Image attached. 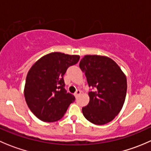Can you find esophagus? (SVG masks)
Listing matches in <instances>:
<instances>
[{"label": "esophagus", "instance_id": "1", "mask_svg": "<svg viewBox=\"0 0 151 151\" xmlns=\"http://www.w3.org/2000/svg\"><path fill=\"white\" fill-rule=\"evenodd\" d=\"M80 93H81V91L77 90V91H76L75 93H74V96H75L76 97H77V96H78L80 94Z\"/></svg>", "mask_w": 151, "mask_h": 151}]
</instances>
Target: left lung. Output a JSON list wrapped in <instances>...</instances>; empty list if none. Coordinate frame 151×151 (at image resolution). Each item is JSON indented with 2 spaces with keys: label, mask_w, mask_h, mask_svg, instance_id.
I'll list each match as a JSON object with an SVG mask.
<instances>
[{
  "label": "left lung",
  "mask_w": 151,
  "mask_h": 151,
  "mask_svg": "<svg viewBox=\"0 0 151 151\" xmlns=\"http://www.w3.org/2000/svg\"><path fill=\"white\" fill-rule=\"evenodd\" d=\"M80 68L86 74L90 101L82 111L86 119L95 125H105L117 116L125 102L126 77L119 65L107 57L86 55Z\"/></svg>",
  "instance_id": "left-lung-1"
}]
</instances>
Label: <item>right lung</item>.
<instances>
[{"mask_svg":"<svg viewBox=\"0 0 151 151\" xmlns=\"http://www.w3.org/2000/svg\"><path fill=\"white\" fill-rule=\"evenodd\" d=\"M79 55L52 52L32 66L26 76L24 96L28 107L43 122L60 119L70 104L75 100L65 89L63 76L69 66L75 65Z\"/></svg>","mask_w":151,"mask_h":151,"instance_id":"obj_1","label":"right lung"}]
</instances>
